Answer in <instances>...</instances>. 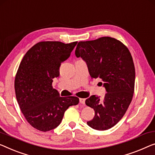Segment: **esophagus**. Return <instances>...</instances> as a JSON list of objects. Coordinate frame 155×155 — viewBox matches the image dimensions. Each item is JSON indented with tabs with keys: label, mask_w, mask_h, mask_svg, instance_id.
Wrapping results in <instances>:
<instances>
[{
	"label": "esophagus",
	"mask_w": 155,
	"mask_h": 155,
	"mask_svg": "<svg viewBox=\"0 0 155 155\" xmlns=\"http://www.w3.org/2000/svg\"><path fill=\"white\" fill-rule=\"evenodd\" d=\"M85 99H84V98H80L79 99L80 103L82 104H85Z\"/></svg>",
	"instance_id": "obj_1"
}]
</instances>
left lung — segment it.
<instances>
[{
  "label": "left lung",
  "instance_id": "left-lung-1",
  "mask_svg": "<svg viewBox=\"0 0 155 155\" xmlns=\"http://www.w3.org/2000/svg\"><path fill=\"white\" fill-rule=\"evenodd\" d=\"M75 55L86 63L91 78L103 81L107 91L102 99L92 95L85 100L95 114L87 125L107 130L120 120L132 100L135 84L132 56L125 45L110 37L79 41Z\"/></svg>",
  "mask_w": 155,
  "mask_h": 155
}]
</instances>
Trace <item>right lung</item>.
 Wrapping results in <instances>:
<instances>
[{
  "instance_id": "obj_1",
  "label": "right lung",
  "mask_w": 155,
  "mask_h": 155,
  "mask_svg": "<svg viewBox=\"0 0 155 155\" xmlns=\"http://www.w3.org/2000/svg\"><path fill=\"white\" fill-rule=\"evenodd\" d=\"M77 44L40 41L28 51L19 64L15 81L16 97L28 122L38 130L57 127L64 111L79 102L77 97H60L52 87L53 78L60 75L61 63Z\"/></svg>"
}]
</instances>
